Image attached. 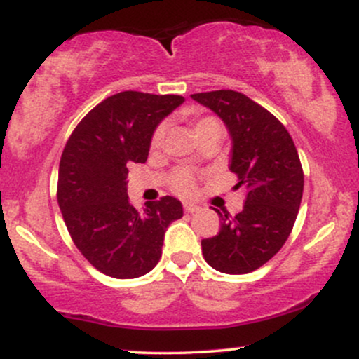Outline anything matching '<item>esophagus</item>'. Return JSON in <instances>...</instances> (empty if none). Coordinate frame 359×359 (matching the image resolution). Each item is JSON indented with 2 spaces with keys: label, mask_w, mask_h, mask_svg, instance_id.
Returning <instances> with one entry per match:
<instances>
[{
  "label": "esophagus",
  "mask_w": 359,
  "mask_h": 359,
  "mask_svg": "<svg viewBox=\"0 0 359 359\" xmlns=\"http://www.w3.org/2000/svg\"><path fill=\"white\" fill-rule=\"evenodd\" d=\"M184 211L189 212V214L197 212V211H199V205H196V204H192V203H185L184 204Z\"/></svg>",
  "instance_id": "esophagus-1"
}]
</instances>
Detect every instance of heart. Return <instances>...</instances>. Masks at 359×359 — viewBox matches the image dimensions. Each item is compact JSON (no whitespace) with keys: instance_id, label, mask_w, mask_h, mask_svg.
Listing matches in <instances>:
<instances>
[{"instance_id":"b5f03b06","label":"heart","mask_w":359,"mask_h":359,"mask_svg":"<svg viewBox=\"0 0 359 359\" xmlns=\"http://www.w3.org/2000/svg\"><path fill=\"white\" fill-rule=\"evenodd\" d=\"M208 126H221L219 121L212 116H204L196 119L194 123V131H201ZM163 137H165V126H158L154 131V137H151V148H158L162 145ZM170 187L172 191L180 194V196H192L196 192V177L191 170H185V168H180L177 170L170 179Z\"/></svg>"}]
</instances>
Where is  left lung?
Returning a JSON list of instances; mask_svg holds the SVG:
<instances>
[{
	"label": "left lung",
	"mask_w": 359,
	"mask_h": 359,
	"mask_svg": "<svg viewBox=\"0 0 359 359\" xmlns=\"http://www.w3.org/2000/svg\"><path fill=\"white\" fill-rule=\"evenodd\" d=\"M224 121L233 140L229 170L245 185L243 211L221 214L216 236L201 241L204 259L214 270L243 275L278 253L297 219L304 172L297 148L285 126L270 111L236 90L192 94Z\"/></svg>",
	"instance_id": "left-lung-1"
}]
</instances>
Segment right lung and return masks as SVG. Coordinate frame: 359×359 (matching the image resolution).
Returning <instances> with one entry per match:
<instances>
[{"instance_id": "right-lung-1", "label": "right lung", "mask_w": 359, "mask_h": 359, "mask_svg": "<svg viewBox=\"0 0 359 359\" xmlns=\"http://www.w3.org/2000/svg\"><path fill=\"white\" fill-rule=\"evenodd\" d=\"M184 102L175 94L123 90L81 119L62 151L57 201L74 245L94 269L137 278L162 257L163 236L182 217L165 196L138 212L128 201L131 163H145L155 128Z\"/></svg>"}]
</instances>
